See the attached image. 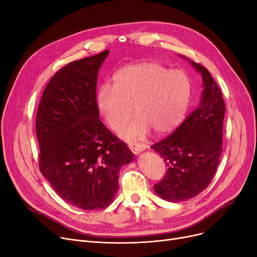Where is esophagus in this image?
I'll list each match as a JSON object with an SVG mask.
<instances>
[{"mask_svg": "<svg viewBox=\"0 0 257 257\" xmlns=\"http://www.w3.org/2000/svg\"><path fill=\"white\" fill-rule=\"evenodd\" d=\"M129 149L134 153V154H140L143 150H145V145L140 144V143H130L129 145Z\"/></svg>", "mask_w": 257, "mask_h": 257, "instance_id": "esophagus-1", "label": "esophagus"}]
</instances>
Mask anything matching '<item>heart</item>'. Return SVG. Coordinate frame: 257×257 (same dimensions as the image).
Returning a JSON list of instances; mask_svg holds the SVG:
<instances>
[{
  "label": "heart",
  "mask_w": 257,
  "mask_h": 257,
  "mask_svg": "<svg viewBox=\"0 0 257 257\" xmlns=\"http://www.w3.org/2000/svg\"><path fill=\"white\" fill-rule=\"evenodd\" d=\"M192 96V83L180 70L151 61L132 64L119 70L113 86L103 85L98 91V106L106 123L117 129L131 117L120 134L126 139L144 136L152 128L165 133L176 127L187 110Z\"/></svg>",
  "instance_id": "1"
}]
</instances>
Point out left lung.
<instances>
[{"mask_svg":"<svg viewBox=\"0 0 257 257\" xmlns=\"http://www.w3.org/2000/svg\"><path fill=\"white\" fill-rule=\"evenodd\" d=\"M191 63L203 78L201 103L172 134L151 146L167 166L165 177L154 190L170 202L187 201L203 192L214 176L223 152L226 109L222 91L206 67Z\"/></svg>","mask_w":257,"mask_h":257,"instance_id":"1","label":"left lung"}]
</instances>
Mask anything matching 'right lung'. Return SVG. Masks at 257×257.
Masks as SVG:
<instances>
[{
  "label": "right lung",
  "instance_id": "obj_1",
  "mask_svg": "<svg viewBox=\"0 0 257 257\" xmlns=\"http://www.w3.org/2000/svg\"><path fill=\"white\" fill-rule=\"evenodd\" d=\"M108 53L60 69L47 84L36 114L40 172L59 197L84 210L111 203L118 172L134 156L99 118L97 78Z\"/></svg>",
  "mask_w": 257,
  "mask_h": 257
}]
</instances>
